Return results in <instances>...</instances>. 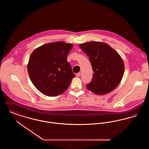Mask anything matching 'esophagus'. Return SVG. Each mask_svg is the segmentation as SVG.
<instances>
[{"label": "esophagus", "mask_w": 149, "mask_h": 149, "mask_svg": "<svg viewBox=\"0 0 149 149\" xmlns=\"http://www.w3.org/2000/svg\"><path fill=\"white\" fill-rule=\"evenodd\" d=\"M80 72H78L77 73V74H76V75H77V77H80Z\"/></svg>", "instance_id": "obj_1"}]
</instances>
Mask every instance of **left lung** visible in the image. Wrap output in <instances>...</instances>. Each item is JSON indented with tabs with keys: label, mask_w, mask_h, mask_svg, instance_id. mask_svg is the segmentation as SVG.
Returning a JSON list of instances; mask_svg holds the SVG:
<instances>
[{
	"label": "left lung",
	"mask_w": 149,
	"mask_h": 149,
	"mask_svg": "<svg viewBox=\"0 0 149 149\" xmlns=\"http://www.w3.org/2000/svg\"><path fill=\"white\" fill-rule=\"evenodd\" d=\"M89 57L94 71L92 80L86 88L97 95L113 91L123 78L125 65L119 54L106 43L91 41L80 44Z\"/></svg>",
	"instance_id": "obj_1"
}]
</instances>
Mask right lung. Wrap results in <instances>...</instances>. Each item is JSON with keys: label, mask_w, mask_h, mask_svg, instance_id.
<instances>
[{"label": "right lung", "mask_w": 149, "mask_h": 149, "mask_svg": "<svg viewBox=\"0 0 149 149\" xmlns=\"http://www.w3.org/2000/svg\"><path fill=\"white\" fill-rule=\"evenodd\" d=\"M72 43H49L36 48L29 58L27 70L36 88L45 95L55 97L65 92L75 77L67 56Z\"/></svg>", "instance_id": "right-lung-1"}]
</instances>
